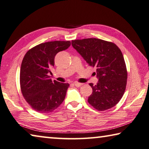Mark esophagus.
I'll list each match as a JSON object with an SVG mask.
<instances>
[{"label":"esophagus","mask_w":149,"mask_h":149,"mask_svg":"<svg viewBox=\"0 0 149 149\" xmlns=\"http://www.w3.org/2000/svg\"><path fill=\"white\" fill-rule=\"evenodd\" d=\"M82 85H83V84L78 83V82H75V83H74V86L75 87H80V86H81Z\"/></svg>","instance_id":"esophagus-1"}]
</instances>
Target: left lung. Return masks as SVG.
Returning a JSON list of instances; mask_svg holds the SVG:
<instances>
[{
  "label": "left lung",
  "mask_w": 149,
  "mask_h": 149,
  "mask_svg": "<svg viewBox=\"0 0 149 149\" xmlns=\"http://www.w3.org/2000/svg\"><path fill=\"white\" fill-rule=\"evenodd\" d=\"M72 45L88 64L96 68L98 82L89 84L93 91L88 102L99 111L116 105L126 88L127 72L123 56L114 43L98 38L75 40Z\"/></svg>",
  "instance_id": "1"
}]
</instances>
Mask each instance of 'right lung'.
<instances>
[{
	"label": "right lung",
	"instance_id": "add662e5",
	"mask_svg": "<svg viewBox=\"0 0 149 149\" xmlns=\"http://www.w3.org/2000/svg\"><path fill=\"white\" fill-rule=\"evenodd\" d=\"M70 41L48 42L28 50L20 68V82L24 97L39 113H50L65 99L69 84L52 81L49 74L56 54L70 46Z\"/></svg>",
	"mask_w": 149,
	"mask_h": 149
}]
</instances>
